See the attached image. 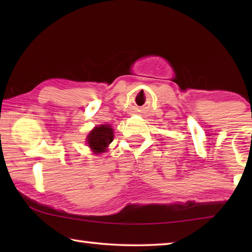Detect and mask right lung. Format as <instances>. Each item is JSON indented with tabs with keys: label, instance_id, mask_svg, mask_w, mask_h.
Masks as SVG:
<instances>
[{
	"label": "right lung",
	"instance_id": "add662e5",
	"mask_svg": "<svg viewBox=\"0 0 252 252\" xmlns=\"http://www.w3.org/2000/svg\"><path fill=\"white\" fill-rule=\"evenodd\" d=\"M113 130L109 125H101L95 126L90 133L88 134L87 142L91 150L99 155V153L105 152L109 144L113 141Z\"/></svg>",
	"mask_w": 252,
	"mask_h": 252
}]
</instances>
